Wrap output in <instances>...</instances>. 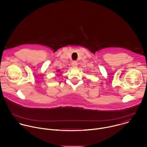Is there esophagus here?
Wrapping results in <instances>:
<instances>
[{
  "instance_id": "34e87169",
  "label": "esophagus",
  "mask_w": 147,
  "mask_h": 147,
  "mask_svg": "<svg viewBox=\"0 0 147 147\" xmlns=\"http://www.w3.org/2000/svg\"><path fill=\"white\" fill-rule=\"evenodd\" d=\"M71 65L73 67H76L77 66V62L76 61H73L71 62Z\"/></svg>"
}]
</instances>
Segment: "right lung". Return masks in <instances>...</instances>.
I'll return each mask as SVG.
<instances>
[{
  "label": "right lung",
  "instance_id": "right-lung-1",
  "mask_svg": "<svg viewBox=\"0 0 147 147\" xmlns=\"http://www.w3.org/2000/svg\"><path fill=\"white\" fill-rule=\"evenodd\" d=\"M58 71H59V70H58Z\"/></svg>",
  "mask_w": 147,
  "mask_h": 147
}]
</instances>
